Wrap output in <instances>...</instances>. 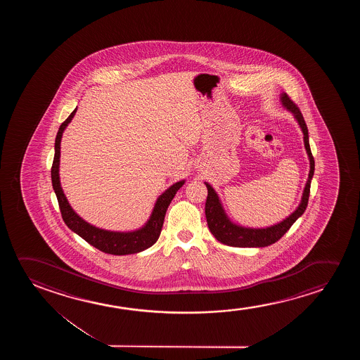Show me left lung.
I'll use <instances>...</instances> for the list:
<instances>
[{
    "label": "left lung",
    "instance_id": "8db88e82",
    "mask_svg": "<svg viewBox=\"0 0 360 360\" xmlns=\"http://www.w3.org/2000/svg\"><path fill=\"white\" fill-rule=\"evenodd\" d=\"M281 103L288 112L292 114V117L299 124L302 135H304L306 153H307V158L310 161V172H309V178L306 181L302 197H301L300 202L295 210L278 224L266 227L243 226L237 222L232 221L225 212L221 199L219 197L217 191L209 183L204 182L207 188V202H205L207 227L217 241L221 242L227 246L256 247L257 248V247H266L273 245L274 242L281 240V236H284V233L304 214L306 207H307L309 195H310L311 181H312L314 172H315V160L311 153L309 130H307L300 109L291 102L290 98L284 92L281 94Z\"/></svg>",
    "mask_w": 360,
    "mask_h": 360
}]
</instances>
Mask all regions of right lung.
I'll use <instances>...</instances> for the list:
<instances>
[{
	"mask_svg": "<svg viewBox=\"0 0 360 360\" xmlns=\"http://www.w3.org/2000/svg\"><path fill=\"white\" fill-rule=\"evenodd\" d=\"M77 107L74 112L70 114L69 118L60 125L59 131L55 139V155L51 167V183L54 188L55 194L59 202L60 212L63 215L65 224L68 225L71 231L82 237L84 241L89 245L98 248L99 251L105 252L109 255L124 256V255H134L139 252L145 251L156 243L162 230L163 220L167 212V207L173 198L178 192V189L186 183V179L173 183L162 194H160L158 200L153 207L151 215L148 221L143 226L131 231H110L105 229L94 226L92 224L84 220L77 212H75L70 205L68 198L65 195L61 182H60V145L65 129L71 123L75 117Z\"/></svg>",
	"mask_w": 360,
	"mask_h": 360,
	"instance_id": "obj_1",
	"label": "right lung"
}]
</instances>
